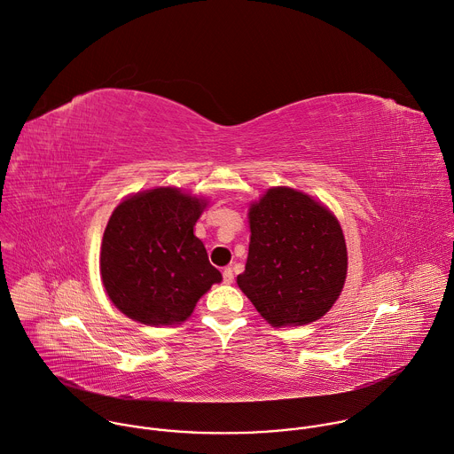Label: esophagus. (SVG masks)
<instances>
[{"instance_id": "34e87169", "label": "esophagus", "mask_w": 454, "mask_h": 454, "mask_svg": "<svg viewBox=\"0 0 454 454\" xmlns=\"http://www.w3.org/2000/svg\"><path fill=\"white\" fill-rule=\"evenodd\" d=\"M222 275H223V282H225V284H231V282L234 280V271H232V268H223Z\"/></svg>"}]
</instances>
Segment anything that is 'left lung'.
I'll use <instances>...</instances> for the list:
<instances>
[{
	"instance_id": "obj_1",
	"label": "left lung",
	"mask_w": 454,
	"mask_h": 454,
	"mask_svg": "<svg viewBox=\"0 0 454 454\" xmlns=\"http://www.w3.org/2000/svg\"><path fill=\"white\" fill-rule=\"evenodd\" d=\"M250 245L238 286L273 326L307 325L339 298L348 270L335 216L309 195L271 188L252 204Z\"/></svg>"
}]
</instances>
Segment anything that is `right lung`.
<instances>
[{
    "label": "right lung",
    "mask_w": 454,
    "mask_h": 454,
    "mask_svg": "<svg viewBox=\"0 0 454 454\" xmlns=\"http://www.w3.org/2000/svg\"><path fill=\"white\" fill-rule=\"evenodd\" d=\"M206 202L177 188H156L117 206L101 245L110 300L144 325L184 321L199 298L222 280L193 234Z\"/></svg>",
    "instance_id": "right-lung-1"
}]
</instances>
